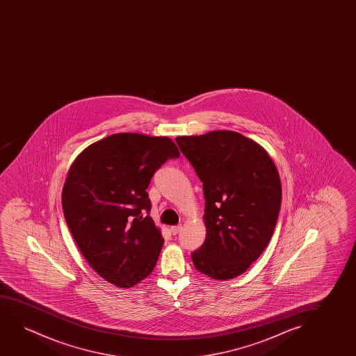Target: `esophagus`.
Returning <instances> with one entry per match:
<instances>
[{"mask_svg":"<svg viewBox=\"0 0 356 356\" xmlns=\"http://www.w3.org/2000/svg\"><path fill=\"white\" fill-rule=\"evenodd\" d=\"M180 229L181 225H177V226H171L170 232L171 234H174V236H175V234H177L179 232H180Z\"/></svg>","mask_w":356,"mask_h":356,"instance_id":"1","label":"esophagus"}]
</instances>
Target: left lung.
I'll return each instance as SVG.
<instances>
[{
	"instance_id": "8db88e82",
	"label": "left lung",
	"mask_w": 356,
	"mask_h": 356,
	"mask_svg": "<svg viewBox=\"0 0 356 356\" xmlns=\"http://www.w3.org/2000/svg\"><path fill=\"white\" fill-rule=\"evenodd\" d=\"M203 182L207 238L192 253L200 273L225 281L263 254L277 222L282 187L268 152L238 132L176 137Z\"/></svg>"
}]
</instances>
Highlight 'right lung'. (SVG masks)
Wrapping results in <instances>:
<instances>
[{
	"label": "right lung",
	"mask_w": 356,
	"mask_h": 356,
	"mask_svg": "<svg viewBox=\"0 0 356 356\" xmlns=\"http://www.w3.org/2000/svg\"><path fill=\"white\" fill-rule=\"evenodd\" d=\"M180 156L169 137L115 134L79 154L62 191L64 218L96 273L119 288L151 275L164 238L149 216L147 188L168 159Z\"/></svg>",
	"instance_id": "add662e5"
}]
</instances>
